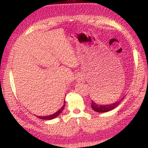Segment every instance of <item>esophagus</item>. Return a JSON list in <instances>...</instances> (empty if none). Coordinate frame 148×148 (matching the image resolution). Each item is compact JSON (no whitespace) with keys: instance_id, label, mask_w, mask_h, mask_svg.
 <instances>
[{"instance_id":"1","label":"esophagus","mask_w":148,"mask_h":148,"mask_svg":"<svg viewBox=\"0 0 148 148\" xmlns=\"http://www.w3.org/2000/svg\"><path fill=\"white\" fill-rule=\"evenodd\" d=\"M78 77H80V76H78ZM78 79H80V78H78Z\"/></svg>"}]
</instances>
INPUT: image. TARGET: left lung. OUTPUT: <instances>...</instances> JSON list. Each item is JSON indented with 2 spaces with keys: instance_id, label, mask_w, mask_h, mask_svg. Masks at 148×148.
I'll list each match as a JSON object with an SVG mask.
<instances>
[{
  "instance_id": "left-lung-1",
  "label": "left lung",
  "mask_w": 148,
  "mask_h": 148,
  "mask_svg": "<svg viewBox=\"0 0 148 148\" xmlns=\"http://www.w3.org/2000/svg\"><path fill=\"white\" fill-rule=\"evenodd\" d=\"M123 98H121V99L119 100L116 102H114V103L109 104H106V105H101L95 103L94 101L91 102V108L92 110L95 112H99V113H103V112H109L110 110H112L114 109L115 108H116L119 104L121 103V102L123 101Z\"/></svg>"
}]
</instances>
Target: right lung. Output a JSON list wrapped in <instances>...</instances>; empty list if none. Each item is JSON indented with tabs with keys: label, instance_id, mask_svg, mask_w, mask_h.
<instances>
[{
	"label": "right lung",
	"instance_id": "right-lung-1",
	"mask_svg": "<svg viewBox=\"0 0 148 148\" xmlns=\"http://www.w3.org/2000/svg\"><path fill=\"white\" fill-rule=\"evenodd\" d=\"M65 102H66V101H64V104L62 106L61 108L59 109L58 111L56 112V113H54L53 114L50 115V116H37V117H38V118H39V119H44V120H51V119H53L54 118H56V117H57V116H59L60 114H61L62 110H63L64 107L65 106Z\"/></svg>",
	"mask_w": 148,
	"mask_h": 148
}]
</instances>
